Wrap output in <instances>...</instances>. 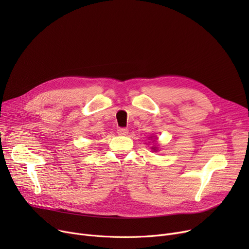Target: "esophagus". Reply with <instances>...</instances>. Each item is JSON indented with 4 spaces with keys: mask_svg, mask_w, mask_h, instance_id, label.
Returning a JSON list of instances; mask_svg holds the SVG:
<instances>
[{
    "mask_svg": "<svg viewBox=\"0 0 249 249\" xmlns=\"http://www.w3.org/2000/svg\"><path fill=\"white\" fill-rule=\"evenodd\" d=\"M117 133L121 136H125L128 134V130L126 128H118Z\"/></svg>",
    "mask_w": 249,
    "mask_h": 249,
    "instance_id": "34e87169",
    "label": "esophagus"
}]
</instances>
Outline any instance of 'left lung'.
<instances>
[{"label":"left lung","mask_w":249,"mask_h":249,"mask_svg":"<svg viewBox=\"0 0 249 249\" xmlns=\"http://www.w3.org/2000/svg\"><path fill=\"white\" fill-rule=\"evenodd\" d=\"M152 137H154V136H151V137H149V138H152ZM154 140H155V138H154ZM154 140H153V141H154ZM151 149H152L153 151H158V147H156V146H152Z\"/></svg>","instance_id":"obj_1"}]
</instances>
